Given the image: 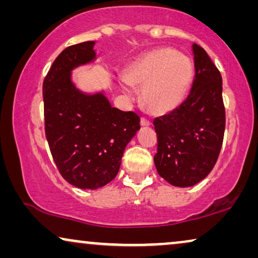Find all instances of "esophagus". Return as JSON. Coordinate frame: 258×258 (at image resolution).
<instances>
[{
  "label": "esophagus",
  "instance_id": "esophagus-1",
  "mask_svg": "<svg viewBox=\"0 0 258 258\" xmlns=\"http://www.w3.org/2000/svg\"><path fill=\"white\" fill-rule=\"evenodd\" d=\"M150 124H151V123H150L149 119H147L144 117L141 118V125H142V126H149Z\"/></svg>",
  "mask_w": 258,
  "mask_h": 258
}]
</instances>
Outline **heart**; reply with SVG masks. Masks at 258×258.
Listing matches in <instances>:
<instances>
[{"label":"heart","mask_w":258,"mask_h":258,"mask_svg":"<svg viewBox=\"0 0 258 258\" xmlns=\"http://www.w3.org/2000/svg\"><path fill=\"white\" fill-rule=\"evenodd\" d=\"M194 75L192 62L175 49L162 48L146 52L126 67L122 87H142V102L156 115L174 111L184 102Z\"/></svg>","instance_id":"obj_1"}]
</instances>
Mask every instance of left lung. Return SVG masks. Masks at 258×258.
Returning a JSON list of instances; mask_svg holds the SVG:
<instances>
[{
	"mask_svg": "<svg viewBox=\"0 0 258 258\" xmlns=\"http://www.w3.org/2000/svg\"><path fill=\"white\" fill-rule=\"evenodd\" d=\"M195 79L186 100L154 119L157 134L155 165L175 186H192L213 170L223 143L225 109L222 76L207 51L192 44Z\"/></svg>",
	"mask_w": 258,
	"mask_h": 258,
	"instance_id": "obj_1",
	"label": "left lung"
}]
</instances>
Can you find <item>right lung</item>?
I'll return each mask as SVG.
<instances>
[{"label":"right lung","instance_id":"right-lung-1","mask_svg":"<svg viewBox=\"0 0 258 258\" xmlns=\"http://www.w3.org/2000/svg\"><path fill=\"white\" fill-rule=\"evenodd\" d=\"M95 41L70 45L59 54L43 82L45 137L56 167L80 189L112 181L140 116L112 108L104 91L87 94L73 82V70L96 59Z\"/></svg>","mask_w":258,"mask_h":258}]
</instances>
